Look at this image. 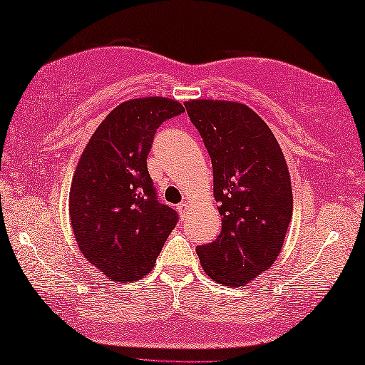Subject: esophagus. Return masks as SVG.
Listing matches in <instances>:
<instances>
[{
  "mask_svg": "<svg viewBox=\"0 0 365 365\" xmlns=\"http://www.w3.org/2000/svg\"><path fill=\"white\" fill-rule=\"evenodd\" d=\"M187 203H185V202H182V203H180V205H176V211L178 212H180V215H181V217H184V214H185V211H187Z\"/></svg>",
  "mask_w": 365,
  "mask_h": 365,
  "instance_id": "esophagus-1",
  "label": "esophagus"
}]
</instances>
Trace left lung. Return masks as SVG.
Instances as JSON below:
<instances>
[{"mask_svg":"<svg viewBox=\"0 0 365 365\" xmlns=\"http://www.w3.org/2000/svg\"><path fill=\"white\" fill-rule=\"evenodd\" d=\"M212 163L220 235L198 245L205 272L242 287L276 262L293 214L288 167L276 137L254 110L225 101L184 103Z\"/></svg>","mask_w":365,"mask_h":365,"instance_id":"left-lung-1","label":"left lung"}]
</instances>
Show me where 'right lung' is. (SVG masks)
Here are the masks:
<instances>
[{"instance_id": "add662e5", "label": "right lung", "mask_w": 365, "mask_h": 365, "mask_svg": "<svg viewBox=\"0 0 365 365\" xmlns=\"http://www.w3.org/2000/svg\"><path fill=\"white\" fill-rule=\"evenodd\" d=\"M181 113L167 98L121 103L96 129L73 175L69 214L81 254L123 284L153 269L178 224V212L159 202L146 159L159 125Z\"/></svg>"}]
</instances>
